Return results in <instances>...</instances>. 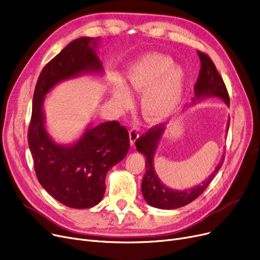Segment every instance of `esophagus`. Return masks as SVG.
Segmentation results:
<instances>
[{"mask_svg":"<svg viewBox=\"0 0 260 260\" xmlns=\"http://www.w3.org/2000/svg\"><path fill=\"white\" fill-rule=\"evenodd\" d=\"M139 137H140V134H139L138 129L132 128V129L129 131V139H130V145H131V146H133V145L135 144V142L138 141Z\"/></svg>","mask_w":260,"mask_h":260,"instance_id":"obj_1","label":"esophagus"}]
</instances>
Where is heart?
Returning <instances> with one entry per match:
<instances>
[{"label": "heart", "mask_w": 260, "mask_h": 260, "mask_svg": "<svg viewBox=\"0 0 260 260\" xmlns=\"http://www.w3.org/2000/svg\"><path fill=\"white\" fill-rule=\"evenodd\" d=\"M126 75L127 88L117 84L113 90L120 108L132 106V92L144 94L142 110L149 122H164L176 114L183 100L186 74L170 57L156 52L146 53L128 66Z\"/></svg>", "instance_id": "obj_1"}]
</instances>
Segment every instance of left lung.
Returning a JSON list of instances; mask_svg holds the SVG:
<instances>
[{"label":"left lung","instance_id":"obj_1","mask_svg":"<svg viewBox=\"0 0 260 260\" xmlns=\"http://www.w3.org/2000/svg\"><path fill=\"white\" fill-rule=\"evenodd\" d=\"M198 55L201 60V70L199 77L197 79V83L194 84V98L187 108L209 97H218L223 101L226 106H230V98L225 84L223 79L219 75L212 59L201 52H198ZM229 127L230 118L226 125V133L229 131ZM165 131L166 127L163 125L156 126L141 137L135 143V146H137V150L146 158V172L142 181V192L145 201L149 205L159 209H176L192 202L207 188L217 171L223 164L224 154H222L221 159L215 170L212 172V175L208 176L202 183L183 190L172 189L160 181L155 172L153 162L157 146Z\"/></svg>","mask_w":260,"mask_h":260}]
</instances>
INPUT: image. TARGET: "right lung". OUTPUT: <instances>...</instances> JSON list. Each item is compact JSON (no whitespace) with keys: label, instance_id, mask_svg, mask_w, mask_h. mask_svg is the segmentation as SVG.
Segmentation results:
<instances>
[{"label":"right lung","instance_id":"1","mask_svg":"<svg viewBox=\"0 0 260 260\" xmlns=\"http://www.w3.org/2000/svg\"><path fill=\"white\" fill-rule=\"evenodd\" d=\"M101 40L80 37L68 44L43 68L32 98L28 146L37 178L49 194L72 208H90L102 201L107 172L126 156L130 145L127 129L116 120L90 122L70 144L57 143L46 129V94L69 79L105 75L96 53Z\"/></svg>","mask_w":260,"mask_h":260}]
</instances>
